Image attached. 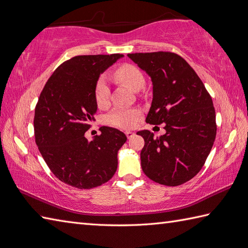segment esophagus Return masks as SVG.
Wrapping results in <instances>:
<instances>
[{
	"label": "esophagus",
	"mask_w": 248,
	"mask_h": 248,
	"mask_svg": "<svg viewBox=\"0 0 248 248\" xmlns=\"http://www.w3.org/2000/svg\"><path fill=\"white\" fill-rule=\"evenodd\" d=\"M125 135H127L128 140H131V139L134 138V136H135V134L133 132H130V131H127V132H125Z\"/></svg>",
	"instance_id": "esophagus-1"
}]
</instances>
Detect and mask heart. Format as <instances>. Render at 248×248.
Segmentation results:
<instances>
[{
	"instance_id": "b5f03b06",
	"label": "heart",
	"mask_w": 248,
	"mask_h": 248,
	"mask_svg": "<svg viewBox=\"0 0 248 248\" xmlns=\"http://www.w3.org/2000/svg\"><path fill=\"white\" fill-rule=\"evenodd\" d=\"M113 77L125 86L138 92L145 85V77L139 67L132 64H123L113 71ZM94 101L99 108L108 102L109 88L104 78H99L93 89ZM140 118V112L134 108H116L108 116V124L118 128H132Z\"/></svg>"
}]
</instances>
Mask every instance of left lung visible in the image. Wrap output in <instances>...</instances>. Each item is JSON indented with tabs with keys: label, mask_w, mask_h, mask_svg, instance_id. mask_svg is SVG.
I'll list each match as a JSON object with an SVG mask.
<instances>
[{
	"label": "left lung",
	"mask_w": 248,
	"mask_h": 248,
	"mask_svg": "<svg viewBox=\"0 0 248 248\" xmlns=\"http://www.w3.org/2000/svg\"><path fill=\"white\" fill-rule=\"evenodd\" d=\"M151 78L154 98L146 117L150 124H165L166 133L155 138L139 131L145 140L141 168L152 181L177 186L202 170L217 136L212 98L197 73L172 52L128 54Z\"/></svg>",
	"instance_id": "1"
}]
</instances>
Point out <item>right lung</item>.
I'll return each instance as SVG.
<instances>
[{
	"instance_id": "right-lung-1",
	"label": "right lung",
	"mask_w": 248,
	"mask_h": 248,
	"mask_svg": "<svg viewBox=\"0 0 248 248\" xmlns=\"http://www.w3.org/2000/svg\"><path fill=\"white\" fill-rule=\"evenodd\" d=\"M124 55H78L52 73L35 108V141L54 176L77 188L108 182L117 170V154L125 140L121 131L101 127L89 141L85 132L97 112L94 84Z\"/></svg>"
}]
</instances>
